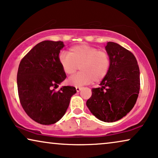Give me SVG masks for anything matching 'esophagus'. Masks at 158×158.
Segmentation results:
<instances>
[{
  "label": "esophagus",
  "mask_w": 158,
  "mask_h": 158,
  "mask_svg": "<svg viewBox=\"0 0 158 158\" xmlns=\"http://www.w3.org/2000/svg\"><path fill=\"white\" fill-rule=\"evenodd\" d=\"M75 88H76V90H77V92H79V91H81V89H82V88H81V87H79V86H77V87H75Z\"/></svg>",
  "instance_id": "34e87169"
}]
</instances>
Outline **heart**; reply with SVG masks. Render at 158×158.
<instances>
[{
    "label": "heart",
    "mask_w": 158,
    "mask_h": 158,
    "mask_svg": "<svg viewBox=\"0 0 158 158\" xmlns=\"http://www.w3.org/2000/svg\"><path fill=\"white\" fill-rule=\"evenodd\" d=\"M59 62L66 75L75 73L78 66L81 72L68 80V84L82 86L98 83L106 76L111 68V57L106 51L99 50L96 47L83 44L75 45L69 52L60 54Z\"/></svg>",
    "instance_id": "1"
}]
</instances>
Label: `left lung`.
I'll list each match as a JSON object with an SVG mask.
<instances>
[{"mask_svg": "<svg viewBox=\"0 0 158 158\" xmlns=\"http://www.w3.org/2000/svg\"><path fill=\"white\" fill-rule=\"evenodd\" d=\"M106 50L111 57V68L101 87L92 89L86 105L99 120L114 122L126 116L137 101L139 68L135 55L117 43L109 42Z\"/></svg>", "mask_w": 158, "mask_h": 158, "instance_id": "obj_1", "label": "left lung"}]
</instances>
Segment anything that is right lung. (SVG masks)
Segmentation results:
<instances>
[{
    "label": "right lung",
    "instance_id": "add662e5",
    "mask_svg": "<svg viewBox=\"0 0 158 158\" xmlns=\"http://www.w3.org/2000/svg\"><path fill=\"white\" fill-rule=\"evenodd\" d=\"M63 47L61 41H43L34 46L19 64V100L27 115L39 124L49 125L58 122L76 93L73 86H63L58 91L54 89L66 78L58 60Z\"/></svg>",
    "mask_w": 158,
    "mask_h": 158
}]
</instances>
